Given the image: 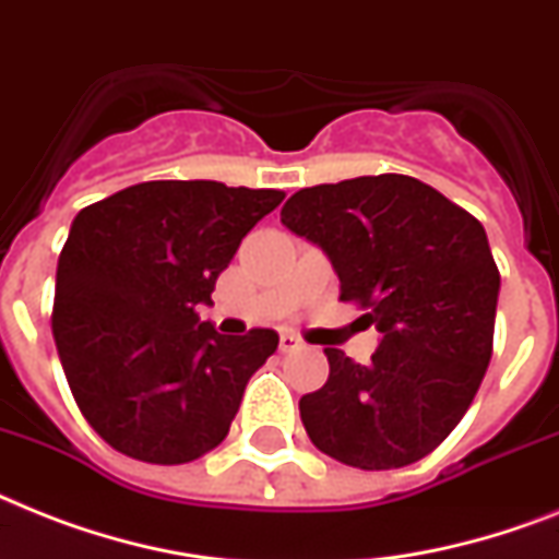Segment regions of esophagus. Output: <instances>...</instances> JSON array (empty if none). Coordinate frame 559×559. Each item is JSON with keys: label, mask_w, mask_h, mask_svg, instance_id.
Returning <instances> with one entry per match:
<instances>
[{"label": "esophagus", "mask_w": 559, "mask_h": 559, "mask_svg": "<svg viewBox=\"0 0 559 559\" xmlns=\"http://www.w3.org/2000/svg\"><path fill=\"white\" fill-rule=\"evenodd\" d=\"M278 347H281V350H284V353L301 350V347H304L301 335L293 333V330H284V333H281V338H278Z\"/></svg>", "instance_id": "1"}]
</instances>
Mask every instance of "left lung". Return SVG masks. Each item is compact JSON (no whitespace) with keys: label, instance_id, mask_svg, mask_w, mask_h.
I'll list each match as a JSON object with an SVG mask.
<instances>
[{"label":"left lung","instance_id":"8db88e82","mask_svg":"<svg viewBox=\"0 0 559 559\" xmlns=\"http://www.w3.org/2000/svg\"><path fill=\"white\" fill-rule=\"evenodd\" d=\"M281 224L324 249L338 298L382 333L370 365L324 347L330 379L298 402L307 437L361 471L419 462L460 425L491 361L500 270L483 224L407 175L301 189Z\"/></svg>","mask_w":559,"mask_h":559}]
</instances>
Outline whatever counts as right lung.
<instances>
[{"instance_id": "1", "label": "right lung", "mask_w": 559, "mask_h": 559, "mask_svg": "<svg viewBox=\"0 0 559 559\" xmlns=\"http://www.w3.org/2000/svg\"><path fill=\"white\" fill-rule=\"evenodd\" d=\"M281 201L278 189L148 180L74 217L51 330L76 407L115 451L183 465L226 439L278 333L221 335L198 310Z\"/></svg>"}]
</instances>
